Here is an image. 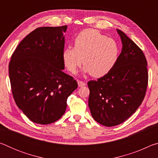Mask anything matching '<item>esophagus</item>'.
Returning <instances> with one entry per match:
<instances>
[{"label":"esophagus","mask_w":158,"mask_h":158,"mask_svg":"<svg viewBox=\"0 0 158 158\" xmlns=\"http://www.w3.org/2000/svg\"><path fill=\"white\" fill-rule=\"evenodd\" d=\"M77 83H78L79 87H84V86H85V84L84 82H83L81 81H79V80H78V81H77Z\"/></svg>","instance_id":"34e87169"}]
</instances>
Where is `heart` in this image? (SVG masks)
Masks as SVG:
<instances>
[{"label": "heart", "instance_id": "b5f03b06", "mask_svg": "<svg viewBox=\"0 0 158 158\" xmlns=\"http://www.w3.org/2000/svg\"><path fill=\"white\" fill-rule=\"evenodd\" d=\"M119 55L120 46L115 40L94 29H85L74 39V48L64 49L63 60L72 74L77 73L83 62L84 73L101 77L114 68Z\"/></svg>", "mask_w": 158, "mask_h": 158}]
</instances>
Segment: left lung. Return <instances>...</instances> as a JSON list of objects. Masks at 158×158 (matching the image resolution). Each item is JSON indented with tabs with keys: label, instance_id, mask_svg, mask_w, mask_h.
<instances>
[{
	"label": "left lung",
	"instance_id": "obj_1",
	"mask_svg": "<svg viewBox=\"0 0 158 158\" xmlns=\"http://www.w3.org/2000/svg\"><path fill=\"white\" fill-rule=\"evenodd\" d=\"M123 44L116 65L97 81L88 82L89 106L93 118L106 127L118 125L137 111L145 97L148 69L141 49L117 29Z\"/></svg>",
	"mask_w": 158,
	"mask_h": 158
}]
</instances>
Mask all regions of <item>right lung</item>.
I'll return each mask as SVG.
<instances>
[{
	"instance_id": "right-lung-1",
	"label": "right lung",
	"mask_w": 158,
	"mask_h": 158,
	"mask_svg": "<svg viewBox=\"0 0 158 158\" xmlns=\"http://www.w3.org/2000/svg\"><path fill=\"white\" fill-rule=\"evenodd\" d=\"M67 26L40 27L22 40L13 53L9 76L13 98L31 121L54 123L65 114L67 99L78 85L63 72Z\"/></svg>"
}]
</instances>
